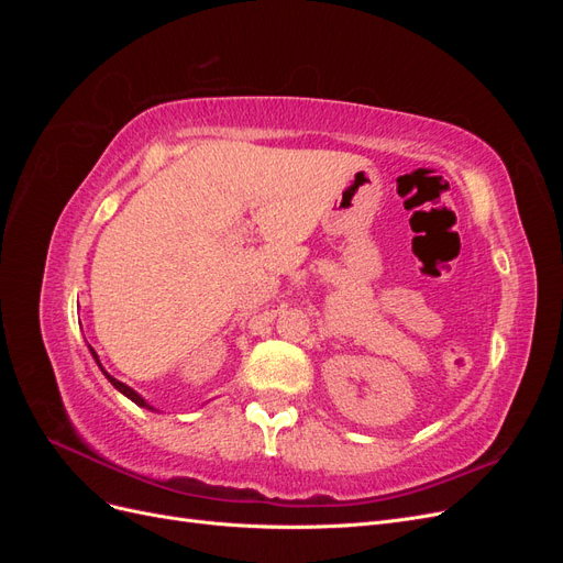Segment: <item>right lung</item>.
<instances>
[{
  "instance_id": "obj_1",
  "label": "right lung",
  "mask_w": 563,
  "mask_h": 563,
  "mask_svg": "<svg viewBox=\"0 0 563 563\" xmlns=\"http://www.w3.org/2000/svg\"><path fill=\"white\" fill-rule=\"evenodd\" d=\"M89 350H91V356H93V360H96L98 368L106 373V378H108V380H110V383L114 385V389H119V391H122V395H124V397H129V399H131L133 404H139L141 408H147V411H157V408H155V406H150V404H147V401H145V399H143V397L139 395V391H135V389H131V387H129V385H124L122 380H117V378H112V376H110V373H108V371L103 368V364H100V360H98V354H96V350H93L91 345H89Z\"/></svg>"
}]
</instances>
